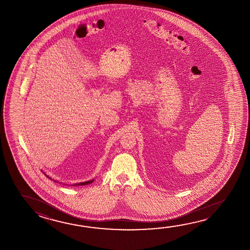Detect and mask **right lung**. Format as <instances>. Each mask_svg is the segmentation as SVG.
I'll return each instance as SVG.
<instances>
[{"instance_id":"1","label":"right lung","mask_w":250,"mask_h":250,"mask_svg":"<svg viewBox=\"0 0 250 250\" xmlns=\"http://www.w3.org/2000/svg\"><path fill=\"white\" fill-rule=\"evenodd\" d=\"M44 175H45V174H44ZM46 176L49 177L48 175H46ZM49 178L51 179V177H49ZM93 182H94V180H90V181H87V182H83V183H80V184H74V186H75V185H76V186H77V185H86V184H91V183H93Z\"/></svg>"}]
</instances>
